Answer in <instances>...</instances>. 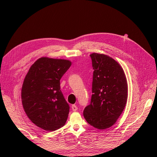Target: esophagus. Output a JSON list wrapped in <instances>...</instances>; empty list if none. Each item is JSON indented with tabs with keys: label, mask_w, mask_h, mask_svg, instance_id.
I'll return each instance as SVG.
<instances>
[{
	"label": "esophagus",
	"mask_w": 157,
	"mask_h": 157,
	"mask_svg": "<svg viewBox=\"0 0 157 157\" xmlns=\"http://www.w3.org/2000/svg\"><path fill=\"white\" fill-rule=\"evenodd\" d=\"M71 109H72V110L73 111H76L77 110H78V106H77L76 105H73L72 106H71Z\"/></svg>",
	"instance_id": "esophagus-1"
}]
</instances>
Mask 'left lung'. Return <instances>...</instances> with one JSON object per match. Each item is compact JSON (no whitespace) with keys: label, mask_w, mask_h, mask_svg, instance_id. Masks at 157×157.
Here are the masks:
<instances>
[{"label":"left lung","mask_w":157,"mask_h":157,"mask_svg":"<svg viewBox=\"0 0 157 157\" xmlns=\"http://www.w3.org/2000/svg\"><path fill=\"white\" fill-rule=\"evenodd\" d=\"M94 69L90 104L84 117L90 125L98 129L111 128L121 115L128 99V83L121 66L104 54L92 53Z\"/></svg>","instance_id":"left-lung-1"}]
</instances>
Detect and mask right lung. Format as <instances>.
<instances>
[{"label":"right lung","mask_w":157,"mask_h":157,"mask_svg":"<svg viewBox=\"0 0 157 157\" xmlns=\"http://www.w3.org/2000/svg\"><path fill=\"white\" fill-rule=\"evenodd\" d=\"M69 60L41 57L33 64L23 81V109L38 128L55 131L65 124L69 106L60 90V79L67 71Z\"/></svg>","instance_id":"right-lung-1"}]
</instances>
